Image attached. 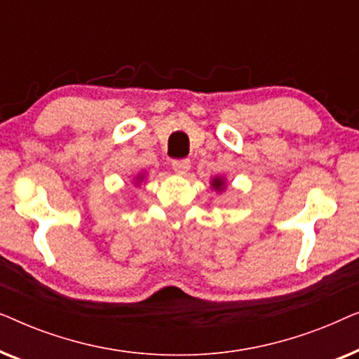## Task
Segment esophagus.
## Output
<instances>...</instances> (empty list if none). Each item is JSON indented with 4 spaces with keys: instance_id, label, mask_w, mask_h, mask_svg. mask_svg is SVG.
Listing matches in <instances>:
<instances>
[{
    "instance_id": "1",
    "label": "esophagus",
    "mask_w": 359,
    "mask_h": 359,
    "mask_svg": "<svg viewBox=\"0 0 359 359\" xmlns=\"http://www.w3.org/2000/svg\"><path fill=\"white\" fill-rule=\"evenodd\" d=\"M191 168V161L189 160H175L173 161V170L178 175H186Z\"/></svg>"
}]
</instances>
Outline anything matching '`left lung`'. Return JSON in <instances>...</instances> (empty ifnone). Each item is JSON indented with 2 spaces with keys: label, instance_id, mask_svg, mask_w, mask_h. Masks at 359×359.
<instances>
[{
  "label": "left lung",
  "instance_id": "left-lung-1",
  "mask_svg": "<svg viewBox=\"0 0 359 359\" xmlns=\"http://www.w3.org/2000/svg\"><path fill=\"white\" fill-rule=\"evenodd\" d=\"M214 188H220V186H222V181H220V180H214Z\"/></svg>",
  "mask_w": 359,
  "mask_h": 359
}]
</instances>
